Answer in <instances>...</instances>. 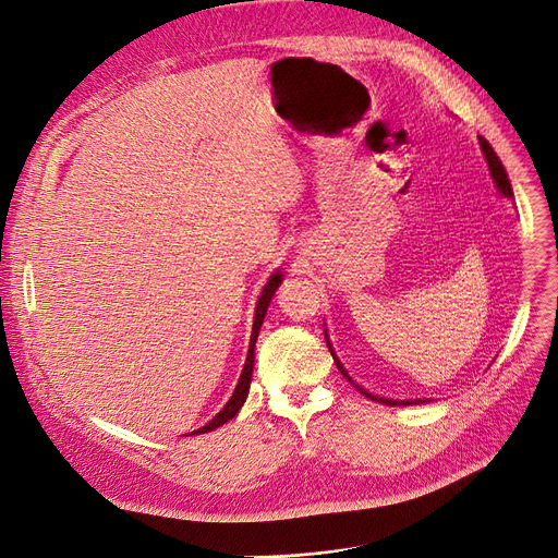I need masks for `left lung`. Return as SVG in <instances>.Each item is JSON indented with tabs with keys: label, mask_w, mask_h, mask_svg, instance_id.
I'll return each mask as SVG.
<instances>
[{
	"label": "left lung",
	"mask_w": 558,
	"mask_h": 558,
	"mask_svg": "<svg viewBox=\"0 0 558 558\" xmlns=\"http://www.w3.org/2000/svg\"><path fill=\"white\" fill-rule=\"evenodd\" d=\"M478 142H481V148H483V155H485V160H487V167H489V173H493V178H495V183H497V190L504 194V196H512V190H510V183H508V175H506V169H504V165H501V160L497 158V153L493 150V146L487 144V140L485 137H478ZM329 343V341H327ZM333 354V352H331ZM333 362H337V366H339V371H341V375L345 377V380L350 383V385H354L352 380H350V375L343 371V366L339 364V360L337 356H333ZM356 387V385H354ZM360 389V393H364L366 398H373V400H377V403H383V405H412V403H405V400H387V398H377V396H373V393H368L366 389H362V387H356Z\"/></svg>",
	"instance_id": "1"
}]
</instances>
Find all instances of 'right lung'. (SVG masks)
Wrapping results in <instances>:
<instances>
[{"instance_id": "right-lung-1", "label": "right lung", "mask_w": 558, "mask_h": 558, "mask_svg": "<svg viewBox=\"0 0 558 558\" xmlns=\"http://www.w3.org/2000/svg\"><path fill=\"white\" fill-rule=\"evenodd\" d=\"M281 283V275H272L270 281H267V286L263 288V293L258 298V304H256V316H254V329H252V341H250V352H247V362H244V368H242V375L238 380V387L233 391V396L229 398V403L225 405V410H221L210 423H206L204 428H198L196 433H208V430H215L219 428L221 423H227L229 418H233L238 414V410L242 408L244 398H247V391H250V383H252V371H254V348H256V339H258V329L263 325V318H265V311L267 306H270V300L277 291V286Z\"/></svg>"}]
</instances>
